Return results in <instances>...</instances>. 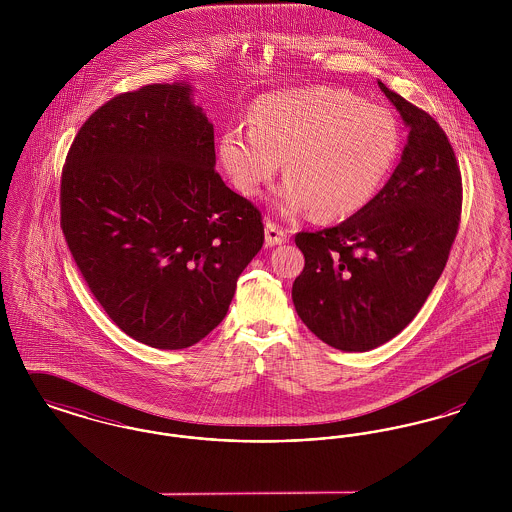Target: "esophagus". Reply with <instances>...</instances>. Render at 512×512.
<instances>
[{"label": "esophagus", "instance_id": "34e87169", "mask_svg": "<svg viewBox=\"0 0 512 512\" xmlns=\"http://www.w3.org/2000/svg\"><path fill=\"white\" fill-rule=\"evenodd\" d=\"M286 240H288V232L284 228H280L278 224L268 220L265 224V244L272 247V245L284 244Z\"/></svg>", "mask_w": 512, "mask_h": 512}]
</instances>
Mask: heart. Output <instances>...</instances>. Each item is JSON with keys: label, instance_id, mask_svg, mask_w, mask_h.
Segmentation results:
<instances>
[{"label": "heart", "instance_id": "b5f03b06", "mask_svg": "<svg viewBox=\"0 0 512 512\" xmlns=\"http://www.w3.org/2000/svg\"><path fill=\"white\" fill-rule=\"evenodd\" d=\"M399 151L401 128L388 109L328 86L267 94L253 107V126H232L219 140L220 165L240 194H261L286 161L276 207L322 220L363 211Z\"/></svg>", "mask_w": 512, "mask_h": 512}]
</instances>
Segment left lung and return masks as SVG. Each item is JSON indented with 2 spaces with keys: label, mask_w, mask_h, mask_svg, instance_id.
Returning <instances> with one entry per match:
<instances>
[{
  "label": "left lung",
  "mask_w": 512,
  "mask_h": 512,
  "mask_svg": "<svg viewBox=\"0 0 512 512\" xmlns=\"http://www.w3.org/2000/svg\"><path fill=\"white\" fill-rule=\"evenodd\" d=\"M409 140L388 184L338 226L295 234L305 255L293 305L318 340L370 351L420 311L449 259L463 209V178L447 134L386 84Z\"/></svg>",
  "instance_id": "8db88e82"
}]
</instances>
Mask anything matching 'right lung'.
<instances>
[{"label":"right lung","instance_id":"right-lung-1","mask_svg":"<svg viewBox=\"0 0 512 512\" xmlns=\"http://www.w3.org/2000/svg\"><path fill=\"white\" fill-rule=\"evenodd\" d=\"M188 84L103 103L61 172V228L103 311L134 340L184 349L213 332L265 242L261 211L215 171Z\"/></svg>","mask_w":512,"mask_h":512}]
</instances>
